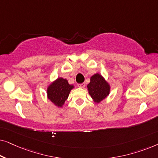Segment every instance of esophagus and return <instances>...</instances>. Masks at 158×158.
Returning <instances> with one entry per match:
<instances>
[{"mask_svg": "<svg viewBox=\"0 0 158 158\" xmlns=\"http://www.w3.org/2000/svg\"><path fill=\"white\" fill-rule=\"evenodd\" d=\"M77 86H78L79 88H83L85 87V83H79V84H77Z\"/></svg>", "mask_w": 158, "mask_h": 158, "instance_id": "esophagus-1", "label": "esophagus"}]
</instances>
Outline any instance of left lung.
Listing matches in <instances>:
<instances>
[{"label": "left lung", "mask_w": 158, "mask_h": 158, "mask_svg": "<svg viewBox=\"0 0 158 158\" xmlns=\"http://www.w3.org/2000/svg\"><path fill=\"white\" fill-rule=\"evenodd\" d=\"M88 90L94 102L99 103L109 94L110 87L103 77L96 73L90 77Z\"/></svg>", "instance_id": "left-lung-1"}]
</instances>
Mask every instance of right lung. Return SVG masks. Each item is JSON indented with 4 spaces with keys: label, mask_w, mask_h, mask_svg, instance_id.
I'll list each match as a JSON object with an SVG mask.
<instances>
[{
    "label": "right lung",
    "mask_w": 158,
    "mask_h": 158,
    "mask_svg": "<svg viewBox=\"0 0 158 158\" xmlns=\"http://www.w3.org/2000/svg\"><path fill=\"white\" fill-rule=\"evenodd\" d=\"M73 85H70L66 79L59 77L49 86L47 96L52 102L57 106L61 107L68 98Z\"/></svg>",
    "instance_id": "1"
}]
</instances>
